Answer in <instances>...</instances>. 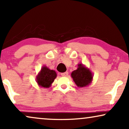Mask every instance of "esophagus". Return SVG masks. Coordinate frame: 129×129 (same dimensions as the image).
I'll return each mask as SVG.
<instances>
[{
  "instance_id": "obj_1",
  "label": "esophagus",
  "mask_w": 129,
  "mask_h": 129,
  "mask_svg": "<svg viewBox=\"0 0 129 129\" xmlns=\"http://www.w3.org/2000/svg\"><path fill=\"white\" fill-rule=\"evenodd\" d=\"M61 76H64V77L68 76V72H64V73H61Z\"/></svg>"
}]
</instances>
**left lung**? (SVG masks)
<instances>
[{"mask_svg":"<svg viewBox=\"0 0 129 129\" xmlns=\"http://www.w3.org/2000/svg\"><path fill=\"white\" fill-rule=\"evenodd\" d=\"M76 70L72 72L71 76L78 87H87L92 82L93 75L90 70L82 63L77 65Z\"/></svg>","mask_w":129,"mask_h":129,"instance_id":"obj_1","label":"left lung"}]
</instances>
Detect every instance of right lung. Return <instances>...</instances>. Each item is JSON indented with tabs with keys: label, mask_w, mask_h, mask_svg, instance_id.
<instances>
[{
	"label": "right lung",
	"mask_w": 129,
	"mask_h": 129,
	"mask_svg": "<svg viewBox=\"0 0 129 129\" xmlns=\"http://www.w3.org/2000/svg\"><path fill=\"white\" fill-rule=\"evenodd\" d=\"M57 77L55 70H51L47 66H43L36 77V81L40 87L49 88L52 86Z\"/></svg>",
	"instance_id": "1"
}]
</instances>
